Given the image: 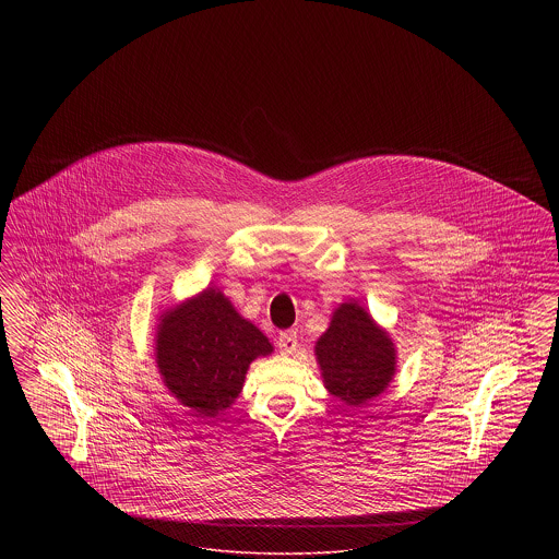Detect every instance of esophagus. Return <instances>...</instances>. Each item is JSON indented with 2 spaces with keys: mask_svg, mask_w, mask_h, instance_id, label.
Listing matches in <instances>:
<instances>
[{
  "mask_svg": "<svg viewBox=\"0 0 559 559\" xmlns=\"http://www.w3.org/2000/svg\"><path fill=\"white\" fill-rule=\"evenodd\" d=\"M276 344H278L283 354H293L295 347H297V331H295V329L283 331V333L278 335V342H276Z\"/></svg>",
  "mask_w": 559,
  "mask_h": 559,
  "instance_id": "34e87169",
  "label": "esophagus"
}]
</instances>
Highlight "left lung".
Wrapping results in <instances>:
<instances>
[{
	"instance_id": "1",
	"label": "left lung",
	"mask_w": 559,
	"mask_h": 559,
	"mask_svg": "<svg viewBox=\"0 0 559 559\" xmlns=\"http://www.w3.org/2000/svg\"><path fill=\"white\" fill-rule=\"evenodd\" d=\"M324 388L349 406L379 396L396 372V347L356 301L342 304L317 342Z\"/></svg>"
}]
</instances>
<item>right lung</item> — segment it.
<instances>
[{
  "instance_id": "1",
  "label": "right lung",
  "mask_w": 559,
  "mask_h": 559,
  "mask_svg": "<svg viewBox=\"0 0 559 559\" xmlns=\"http://www.w3.org/2000/svg\"><path fill=\"white\" fill-rule=\"evenodd\" d=\"M267 354L266 335L212 287L160 314L155 340L160 379L197 417L230 408L249 365Z\"/></svg>"
}]
</instances>
